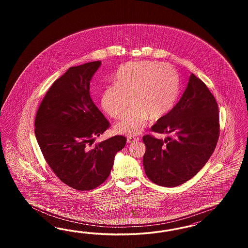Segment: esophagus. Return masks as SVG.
Here are the masks:
<instances>
[{
    "label": "esophagus",
    "instance_id": "esophagus-1",
    "mask_svg": "<svg viewBox=\"0 0 248 248\" xmlns=\"http://www.w3.org/2000/svg\"><path fill=\"white\" fill-rule=\"evenodd\" d=\"M139 140H140V139H139L138 137H137V138H136V137H128L127 143H134V142H135V141L137 142V141H139Z\"/></svg>",
    "mask_w": 248,
    "mask_h": 248
}]
</instances>
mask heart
Returning <instances> with one entry per match:
<instances>
[{"label":"heart","mask_w":248,"mask_h":248,"mask_svg":"<svg viewBox=\"0 0 248 248\" xmlns=\"http://www.w3.org/2000/svg\"><path fill=\"white\" fill-rule=\"evenodd\" d=\"M114 84L105 88L102 106L113 119H120L130 105L133 107L116 125L122 135H139L151 117L165 116L175 104L178 80L173 68L162 62H127L113 77Z\"/></svg>","instance_id":"1"}]
</instances>
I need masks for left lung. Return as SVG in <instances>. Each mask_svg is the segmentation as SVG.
Wrapping results in <instances>:
<instances>
[{
    "label": "left lung",
    "instance_id": "1",
    "mask_svg": "<svg viewBox=\"0 0 248 248\" xmlns=\"http://www.w3.org/2000/svg\"><path fill=\"white\" fill-rule=\"evenodd\" d=\"M218 105L202 80L190 75L187 86L173 109L152 126L165 140L143 137V164L147 177L165 187L190 180L207 163L219 138Z\"/></svg>",
    "mask_w": 248,
    "mask_h": 248
}]
</instances>
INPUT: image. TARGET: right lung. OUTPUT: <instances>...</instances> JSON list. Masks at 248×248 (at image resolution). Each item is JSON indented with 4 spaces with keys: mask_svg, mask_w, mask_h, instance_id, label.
<instances>
[{
    "mask_svg": "<svg viewBox=\"0 0 248 248\" xmlns=\"http://www.w3.org/2000/svg\"><path fill=\"white\" fill-rule=\"evenodd\" d=\"M101 61L69 68L46 93L35 116V136L45 161L68 186L89 191L103 184L126 138L115 135L90 148L110 126L90 96Z\"/></svg>",
    "mask_w": 248,
    "mask_h": 248,
    "instance_id": "add662e5",
    "label": "right lung"
}]
</instances>
